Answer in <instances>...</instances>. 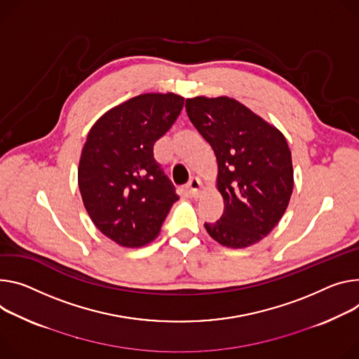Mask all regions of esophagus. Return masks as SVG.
I'll return each mask as SVG.
<instances>
[{
  "label": "esophagus",
  "instance_id": "obj_1",
  "mask_svg": "<svg viewBox=\"0 0 359 359\" xmlns=\"http://www.w3.org/2000/svg\"><path fill=\"white\" fill-rule=\"evenodd\" d=\"M202 189H203L202 182H201L198 177L190 179L189 183H187V186H186L187 193L190 194V196H193V198H199L201 194H202Z\"/></svg>",
  "mask_w": 359,
  "mask_h": 359
}]
</instances>
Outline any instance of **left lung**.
Returning a JSON list of instances; mask_svg holds the SVG:
<instances>
[{"instance_id":"left-lung-1","label":"left lung","mask_w":359,"mask_h":359,"mask_svg":"<svg viewBox=\"0 0 359 359\" xmlns=\"http://www.w3.org/2000/svg\"><path fill=\"white\" fill-rule=\"evenodd\" d=\"M186 111L217 160L224 210L217 222L205 223L208 233L233 249L257 243L278 224L293 190L285 136L229 97H193Z\"/></svg>"}]
</instances>
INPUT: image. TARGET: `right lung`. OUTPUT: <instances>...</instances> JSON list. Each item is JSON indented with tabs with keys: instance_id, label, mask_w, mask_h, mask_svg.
Masks as SVG:
<instances>
[{
	"instance_id": "add662e5",
	"label": "right lung",
	"mask_w": 359,
	"mask_h": 359,
	"mask_svg": "<svg viewBox=\"0 0 359 359\" xmlns=\"http://www.w3.org/2000/svg\"><path fill=\"white\" fill-rule=\"evenodd\" d=\"M183 104L175 93L140 94L109 110L87 135L79 165L83 203L97 229L120 246L151 242L179 201L153 144Z\"/></svg>"
}]
</instances>
